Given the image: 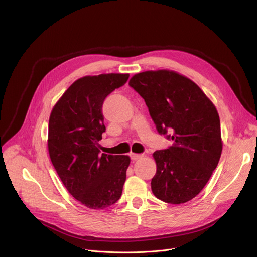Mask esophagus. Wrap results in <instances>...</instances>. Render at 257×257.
<instances>
[{"label":"esophagus","instance_id":"esophagus-1","mask_svg":"<svg viewBox=\"0 0 257 257\" xmlns=\"http://www.w3.org/2000/svg\"><path fill=\"white\" fill-rule=\"evenodd\" d=\"M130 157H131V159L133 161H135V160L141 159L143 157V155H141V154H134V153H132V154H130Z\"/></svg>","mask_w":257,"mask_h":257}]
</instances>
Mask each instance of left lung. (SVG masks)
Masks as SVG:
<instances>
[{"label":"left lung","instance_id":"obj_1","mask_svg":"<svg viewBox=\"0 0 257 257\" xmlns=\"http://www.w3.org/2000/svg\"><path fill=\"white\" fill-rule=\"evenodd\" d=\"M129 85L144 98L158 132H173L167 135L173 146L153 154L154 195L174 204L191 200L209 182L222 153L215 105L194 81L173 70L138 73Z\"/></svg>","mask_w":257,"mask_h":257}]
</instances>
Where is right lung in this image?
Masks as SVG:
<instances>
[{
	"mask_svg": "<svg viewBox=\"0 0 257 257\" xmlns=\"http://www.w3.org/2000/svg\"><path fill=\"white\" fill-rule=\"evenodd\" d=\"M128 78V73L78 78L50 112L47 148L51 163L68 192L89 209L108 208L122 195L130 157L100 155L98 142L105 131L103 101Z\"/></svg>",
	"mask_w": 257,
	"mask_h": 257,
	"instance_id": "1",
	"label": "right lung"
}]
</instances>
